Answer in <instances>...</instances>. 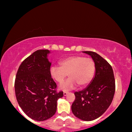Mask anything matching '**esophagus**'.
I'll list each match as a JSON object with an SVG mask.
<instances>
[{
    "mask_svg": "<svg viewBox=\"0 0 132 132\" xmlns=\"http://www.w3.org/2000/svg\"><path fill=\"white\" fill-rule=\"evenodd\" d=\"M67 94H68L67 92H65V91L63 92V96H66V95Z\"/></svg>",
    "mask_w": 132,
    "mask_h": 132,
    "instance_id": "34e87169",
    "label": "esophagus"
}]
</instances>
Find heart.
Returning a JSON list of instances; mask_svg holds the SVG:
<instances>
[{
    "label": "heart",
    "instance_id": "heart-1",
    "mask_svg": "<svg viewBox=\"0 0 132 132\" xmlns=\"http://www.w3.org/2000/svg\"><path fill=\"white\" fill-rule=\"evenodd\" d=\"M60 67L52 66L50 69L51 77L58 83L63 82L69 76V79L60 85L63 90L73 89L78 85L83 87L90 83L94 76L96 65L90 58L74 55L62 59L59 62Z\"/></svg>",
    "mask_w": 132,
    "mask_h": 132
}]
</instances>
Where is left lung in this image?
Listing matches in <instances>:
<instances>
[{"label":"left lung","mask_w":132,"mask_h":132,"mask_svg":"<svg viewBox=\"0 0 132 132\" xmlns=\"http://www.w3.org/2000/svg\"><path fill=\"white\" fill-rule=\"evenodd\" d=\"M91 56L96 65V73L90 84L74 93L76 99L72 111L78 118L92 121L106 111L111 104L114 92L115 80L111 65L96 52L85 51Z\"/></svg>","instance_id":"obj_1"}]
</instances>
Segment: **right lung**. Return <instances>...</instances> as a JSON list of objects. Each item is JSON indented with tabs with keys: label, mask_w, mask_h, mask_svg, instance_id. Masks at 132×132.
Segmentation results:
<instances>
[{
	"label": "right lung",
	"mask_w": 132,
	"mask_h": 132,
	"mask_svg": "<svg viewBox=\"0 0 132 132\" xmlns=\"http://www.w3.org/2000/svg\"><path fill=\"white\" fill-rule=\"evenodd\" d=\"M48 50H38L22 61L15 76L17 101L27 116L44 121L56 113L57 100L63 96L50 73Z\"/></svg>",
	"instance_id": "1"
}]
</instances>
